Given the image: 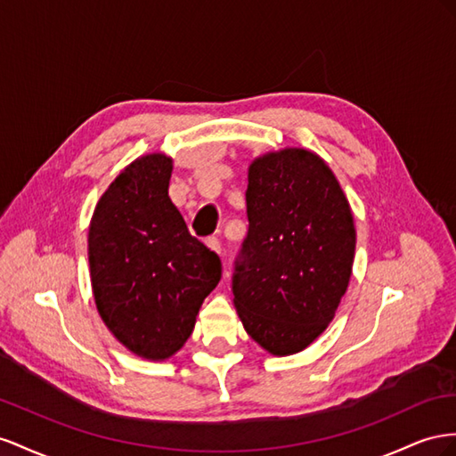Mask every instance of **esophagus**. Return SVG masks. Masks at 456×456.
<instances>
[{"instance_id": "esophagus-1", "label": "esophagus", "mask_w": 456, "mask_h": 456, "mask_svg": "<svg viewBox=\"0 0 456 456\" xmlns=\"http://www.w3.org/2000/svg\"><path fill=\"white\" fill-rule=\"evenodd\" d=\"M206 246H208V248H210V250L221 254V242H219L217 237H208V239H206Z\"/></svg>"}]
</instances>
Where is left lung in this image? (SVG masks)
Segmentation results:
<instances>
[{"mask_svg": "<svg viewBox=\"0 0 456 456\" xmlns=\"http://www.w3.org/2000/svg\"><path fill=\"white\" fill-rule=\"evenodd\" d=\"M246 214L232 302L244 330L271 355L297 354L329 327L347 290L354 214L329 164L307 149L250 164Z\"/></svg>", "mask_w": 456, "mask_h": 456, "instance_id": "obj_1", "label": "left lung"}]
</instances>
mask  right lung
<instances>
[{
    "mask_svg": "<svg viewBox=\"0 0 456 456\" xmlns=\"http://www.w3.org/2000/svg\"><path fill=\"white\" fill-rule=\"evenodd\" d=\"M174 162L162 152L126 166L89 224L97 311L135 355L164 361L183 347L221 279L219 256L194 239L167 197Z\"/></svg>",
    "mask_w": 456,
    "mask_h": 456,
    "instance_id": "add662e5",
    "label": "right lung"
}]
</instances>
